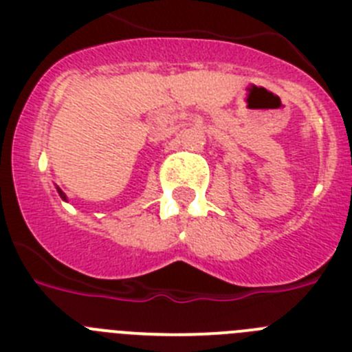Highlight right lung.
<instances>
[{"mask_svg":"<svg viewBox=\"0 0 352 352\" xmlns=\"http://www.w3.org/2000/svg\"><path fill=\"white\" fill-rule=\"evenodd\" d=\"M58 192H60V195H61V199H65V201H67V197H65V194H63V192H61V190H60V188H58Z\"/></svg>","mask_w":352,"mask_h":352,"instance_id":"add662e5","label":"right lung"}]
</instances>
